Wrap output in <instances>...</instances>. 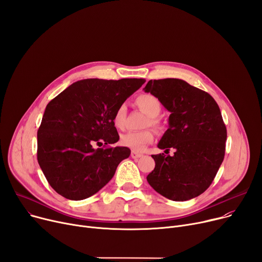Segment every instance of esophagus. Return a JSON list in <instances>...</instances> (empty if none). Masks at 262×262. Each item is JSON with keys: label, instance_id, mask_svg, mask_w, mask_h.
<instances>
[{"label": "esophagus", "instance_id": "1", "mask_svg": "<svg viewBox=\"0 0 262 262\" xmlns=\"http://www.w3.org/2000/svg\"><path fill=\"white\" fill-rule=\"evenodd\" d=\"M130 156H132V158H134V159H137V158H140V157H142L143 155H142L141 153L136 152V150H132Z\"/></svg>", "mask_w": 262, "mask_h": 262}]
</instances>
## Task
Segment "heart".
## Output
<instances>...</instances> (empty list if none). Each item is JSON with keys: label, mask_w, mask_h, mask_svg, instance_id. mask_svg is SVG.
I'll list each match as a JSON object with an SVG mask.
<instances>
[{"label": "heart", "mask_w": 262, "mask_h": 262, "mask_svg": "<svg viewBox=\"0 0 262 262\" xmlns=\"http://www.w3.org/2000/svg\"><path fill=\"white\" fill-rule=\"evenodd\" d=\"M136 105L147 116L146 126H152L156 129H160L161 122L158 118L161 112V102L155 95L150 93H142L136 98ZM126 108L124 105L119 106L113 117V123L116 128L122 129L124 127ZM154 133L152 129H144L141 132H128L123 134L120 138V143L136 152H141L147 144L153 142Z\"/></svg>", "instance_id": "b5f03b06"}]
</instances>
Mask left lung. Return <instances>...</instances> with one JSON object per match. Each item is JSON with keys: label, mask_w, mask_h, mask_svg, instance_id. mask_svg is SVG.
Listing matches in <instances>:
<instances>
[{"label": "left lung", "mask_w": 262, "mask_h": 262, "mask_svg": "<svg viewBox=\"0 0 262 262\" xmlns=\"http://www.w3.org/2000/svg\"><path fill=\"white\" fill-rule=\"evenodd\" d=\"M150 92L171 113L169 128L158 147L174 155H152L155 169L146 180L156 192L172 201L199 196L213 182L225 155L226 126L212 96L178 78L148 80Z\"/></svg>", "instance_id": "left-lung-1"}]
</instances>
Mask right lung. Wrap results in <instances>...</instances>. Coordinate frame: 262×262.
I'll return each instance as SVG.
<instances>
[{
  "instance_id": "right-lung-1",
  "label": "right lung",
  "mask_w": 262,
  "mask_h": 262,
  "mask_svg": "<svg viewBox=\"0 0 262 262\" xmlns=\"http://www.w3.org/2000/svg\"><path fill=\"white\" fill-rule=\"evenodd\" d=\"M144 82L143 78L82 79L47 105L37 133V159L58 194L72 201L95 194L129 157L128 147L110 146L120 138L113 117ZM103 143L107 146L93 147Z\"/></svg>"
}]
</instances>
